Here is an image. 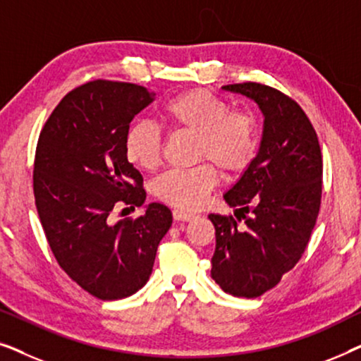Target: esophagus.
<instances>
[{"label":"esophagus","mask_w":361,"mask_h":361,"mask_svg":"<svg viewBox=\"0 0 361 361\" xmlns=\"http://www.w3.org/2000/svg\"><path fill=\"white\" fill-rule=\"evenodd\" d=\"M172 216H174L176 221H189L194 219V214H187L184 210H174L172 212Z\"/></svg>","instance_id":"esophagus-1"}]
</instances>
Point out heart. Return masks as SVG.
I'll return each instance as SVG.
<instances>
[{"mask_svg":"<svg viewBox=\"0 0 361 361\" xmlns=\"http://www.w3.org/2000/svg\"><path fill=\"white\" fill-rule=\"evenodd\" d=\"M162 116L177 131L195 136V159H207L226 174H240L253 162L258 149V123L248 110L230 111V105L207 90H189L169 100ZM125 154L141 171L161 164V133L152 123L136 121L125 135ZM219 182L215 167L172 169L152 180L156 199L179 209H197Z\"/></svg>","mask_w":361,"mask_h":361,"instance_id":"1","label":"heart"}]
</instances>
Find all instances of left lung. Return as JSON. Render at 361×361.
<instances>
[{"label":"left lung","mask_w":361,"mask_h":361,"mask_svg":"<svg viewBox=\"0 0 361 361\" xmlns=\"http://www.w3.org/2000/svg\"><path fill=\"white\" fill-rule=\"evenodd\" d=\"M221 88L253 100L264 123L258 154L224 195L235 216L209 215L216 238L210 274L225 293L253 299L273 289L305 251L322 197V154L293 98L255 82Z\"/></svg>","instance_id":"8db88e82"}]
</instances>
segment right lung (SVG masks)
Returning a JSON list of instances; mask_svg holds the SVG:
<instances>
[{"label":"right lung","mask_w":361,"mask_h":361,"mask_svg":"<svg viewBox=\"0 0 361 361\" xmlns=\"http://www.w3.org/2000/svg\"><path fill=\"white\" fill-rule=\"evenodd\" d=\"M154 92L135 83L93 80L73 88L49 116L34 159V197L57 263L102 300L130 298L147 283L169 231L166 205L113 224L120 207L146 200L142 176L125 154V135Z\"/></svg>","instance_id":"add662e5"}]
</instances>
